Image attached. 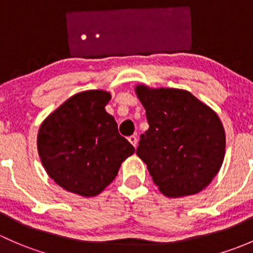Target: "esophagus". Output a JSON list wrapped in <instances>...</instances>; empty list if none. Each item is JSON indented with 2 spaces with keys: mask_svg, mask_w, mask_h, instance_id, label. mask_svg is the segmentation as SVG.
I'll return each instance as SVG.
<instances>
[{
  "mask_svg": "<svg viewBox=\"0 0 253 253\" xmlns=\"http://www.w3.org/2000/svg\"><path fill=\"white\" fill-rule=\"evenodd\" d=\"M127 140H129V142L134 147H136L137 146V137L135 136V135H131V136L127 137Z\"/></svg>",
  "mask_w": 253,
  "mask_h": 253,
  "instance_id": "1",
  "label": "esophagus"
}]
</instances>
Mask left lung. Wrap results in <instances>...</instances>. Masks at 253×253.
<instances>
[{"instance_id": "left-lung-1", "label": "left lung", "mask_w": 253, "mask_h": 253, "mask_svg": "<svg viewBox=\"0 0 253 253\" xmlns=\"http://www.w3.org/2000/svg\"><path fill=\"white\" fill-rule=\"evenodd\" d=\"M148 127L136 155L167 197L195 195L210 185L225 156V131L218 114L180 88L135 87Z\"/></svg>"}]
</instances>
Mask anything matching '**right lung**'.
Instances as JSON below:
<instances>
[{"instance_id": "obj_1", "label": "right lung", "mask_w": 253, "mask_h": 253, "mask_svg": "<svg viewBox=\"0 0 253 253\" xmlns=\"http://www.w3.org/2000/svg\"><path fill=\"white\" fill-rule=\"evenodd\" d=\"M109 100L107 91H83L52 112L39 129L41 163L49 178L67 191L96 196L135 152L106 112Z\"/></svg>"}]
</instances>
